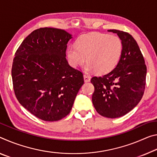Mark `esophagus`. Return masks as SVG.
<instances>
[{"instance_id":"1","label":"esophagus","mask_w":157,"mask_h":157,"mask_svg":"<svg viewBox=\"0 0 157 157\" xmlns=\"http://www.w3.org/2000/svg\"><path fill=\"white\" fill-rule=\"evenodd\" d=\"M90 79H91L90 76H89L87 75H85V74L84 75V80L85 82H88L90 81Z\"/></svg>"}]
</instances>
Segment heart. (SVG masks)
I'll return each instance as SVG.
<instances>
[{
  "instance_id": "1",
  "label": "heart",
  "mask_w": 157,
  "mask_h": 157,
  "mask_svg": "<svg viewBox=\"0 0 157 157\" xmlns=\"http://www.w3.org/2000/svg\"><path fill=\"white\" fill-rule=\"evenodd\" d=\"M122 51V43L119 37L91 33L81 36L77 41L76 47L70 46L66 53L72 66H82L87 60L86 71L105 74L117 65Z\"/></svg>"
}]
</instances>
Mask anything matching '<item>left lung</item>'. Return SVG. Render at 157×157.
I'll return each instance as SVG.
<instances>
[{
    "label": "left lung",
    "mask_w": 157,
    "mask_h": 157,
    "mask_svg": "<svg viewBox=\"0 0 157 157\" xmlns=\"http://www.w3.org/2000/svg\"><path fill=\"white\" fill-rule=\"evenodd\" d=\"M117 33L123 45L117 65L102 77H93L92 103L101 116L117 118L132 110L140 101L146 83L147 67L141 51L132 36L119 30Z\"/></svg>",
    "instance_id": "obj_1"
}]
</instances>
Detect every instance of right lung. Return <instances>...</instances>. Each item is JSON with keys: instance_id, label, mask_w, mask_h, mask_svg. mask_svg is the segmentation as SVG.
<instances>
[{"instance_id": "1", "label": "right lung", "mask_w": 157, "mask_h": 157, "mask_svg": "<svg viewBox=\"0 0 157 157\" xmlns=\"http://www.w3.org/2000/svg\"><path fill=\"white\" fill-rule=\"evenodd\" d=\"M72 38L64 30L40 28L29 34L15 53L14 94L24 108L42 120L59 121L68 115L84 84L82 73L66 58Z\"/></svg>"}]
</instances>
